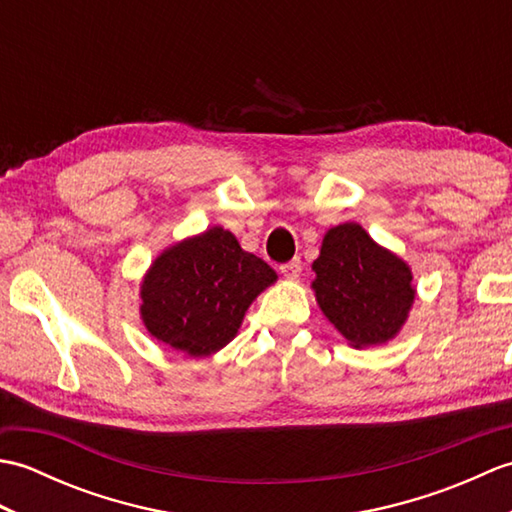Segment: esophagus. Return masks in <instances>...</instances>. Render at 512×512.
I'll list each match as a JSON object with an SVG mask.
<instances>
[{"label":"esophagus","mask_w":512,"mask_h":512,"mask_svg":"<svg viewBox=\"0 0 512 512\" xmlns=\"http://www.w3.org/2000/svg\"><path fill=\"white\" fill-rule=\"evenodd\" d=\"M279 273L284 275L286 279H299V275H301V259L295 257V259H290V262L281 264L279 266Z\"/></svg>","instance_id":"1"}]
</instances>
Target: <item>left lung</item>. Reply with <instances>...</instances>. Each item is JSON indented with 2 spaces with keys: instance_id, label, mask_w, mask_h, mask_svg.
Here are the masks:
<instances>
[{
  "instance_id": "1",
  "label": "left lung",
  "mask_w": 512,
  "mask_h": 512,
  "mask_svg": "<svg viewBox=\"0 0 512 512\" xmlns=\"http://www.w3.org/2000/svg\"><path fill=\"white\" fill-rule=\"evenodd\" d=\"M312 268L323 314L354 347L385 343L405 323L416 297L411 270L358 224L330 228Z\"/></svg>"
}]
</instances>
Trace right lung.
Masks as SVG:
<instances>
[{"mask_svg":"<svg viewBox=\"0 0 512 512\" xmlns=\"http://www.w3.org/2000/svg\"><path fill=\"white\" fill-rule=\"evenodd\" d=\"M277 279L222 226L162 253L143 281L140 314L158 341L209 356L233 339L253 299Z\"/></svg>","mask_w":512,"mask_h":512,"instance_id":"add662e5","label":"right lung"}]
</instances>
